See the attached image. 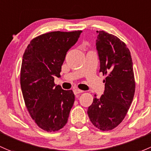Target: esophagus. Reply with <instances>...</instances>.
Wrapping results in <instances>:
<instances>
[{"label":"esophagus","instance_id":"obj_1","mask_svg":"<svg viewBox=\"0 0 151 151\" xmlns=\"http://www.w3.org/2000/svg\"><path fill=\"white\" fill-rule=\"evenodd\" d=\"M82 92H83L82 90H79V89H75V90H74V95H78V94H80V93H82Z\"/></svg>","mask_w":151,"mask_h":151}]
</instances>
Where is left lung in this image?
<instances>
[{"label": "left lung", "instance_id": "left-lung-1", "mask_svg": "<svg viewBox=\"0 0 151 151\" xmlns=\"http://www.w3.org/2000/svg\"><path fill=\"white\" fill-rule=\"evenodd\" d=\"M96 49L100 72L107 75L104 95H95L88 107L90 122L102 131L111 130L123 121L130 107L135 90L133 63L126 44L113 35L97 31Z\"/></svg>", "mask_w": 151, "mask_h": 151}]
</instances>
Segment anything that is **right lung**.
I'll list each match as a JSON object with an SVG mask.
<instances>
[{
  "instance_id": "add662e5",
  "label": "right lung",
  "mask_w": 151,
  "mask_h": 151,
  "mask_svg": "<svg viewBox=\"0 0 151 151\" xmlns=\"http://www.w3.org/2000/svg\"><path fill=\"white\" fill-rule=\"evenodd\" d=\"M82 31L51 32L32 40L22 58L20 83L25 105L37 126L47 132L66 125L74 102L72 90L54 83L66 53Z\"/></svg>"
}]
</instances>
